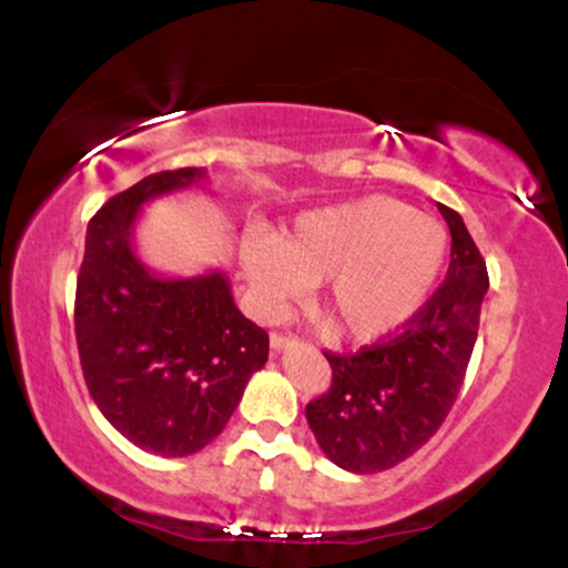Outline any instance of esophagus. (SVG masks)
I'll use <instances>...</instances> for the list:
<instances>
[{"mask_svg": "<svg viewBox=\"0 0 568 568\" xmlns=\"http://www.w3.org/2000/svg\"><path fill=\"white\" fill-rule=\"evenodd\" d=\"M270 344H272V352H280V349L291 347V344H296V336H285V334H272V336H270Z\"/></svg>", "mask_w": 568, "mask_h": 568, "instance_id": "esophagus-1", "label": "esophagus"}]
</instances>
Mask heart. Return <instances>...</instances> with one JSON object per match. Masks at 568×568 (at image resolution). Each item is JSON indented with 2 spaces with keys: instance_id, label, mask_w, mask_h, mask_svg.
<instances>
[{
  "instance_id": "obj_1",
  "label": "heart",
  "mask_w": 568,
  "mask_h": 568,
  "mask_svg": "<svg viewBox=\"0 0 568 568\" xmlns=\"http://www.w3.org/2000/svg\"><path fill=\"white\" fill-rule=\"evenodd\" d=\"M446 258L448 234L438 221L384 194L304 211L275 243L247 234L240 245V264L266 312L323 283L317 310L352 342L403 328L433 296Z\"/></svg>"
}]
</instances>
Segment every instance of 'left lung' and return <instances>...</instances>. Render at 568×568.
Listing matches in <instances>:
<instances>
[{"label": "left lung", "mask_w": 568, "mask_h": 568, "mask_svg": "<svg viewBox=\"0 0 568 568\" xmlns=\"http://www.w3.org/2000/svg\"><path fill=\"white\" fill-rule=\"evenodd\" d=\"M452 230V264L429 302L400 334L328 357L331 389L306 403L317 446L349 473H382L419 452L452 410L488 291L486 262L456 211L438 205Z\"/></svg>", "instance_id": "8db88e82"}]
</instances>
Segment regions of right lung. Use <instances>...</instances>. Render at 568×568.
<instances>
[{
    "mask_svg": "<svg viewBox=\"0 0 568 568\" xmlns=\"http://www.w3.org/2000/svg\"><path fill=\"white\" fill-rule=\"evenodd\" d=\"M205 179L202 168L146 175L90 219L77 277L74 331L101 414L149 454L189 456L219 438L270 336L237 310L221 270L160 277L133 247L149 200Z\"/></svg>",
    "mask_w": 568,
    "mask_h": 568,
    "instance_id": "obj_1",
    "label": "right lung"
}]
</instances>
